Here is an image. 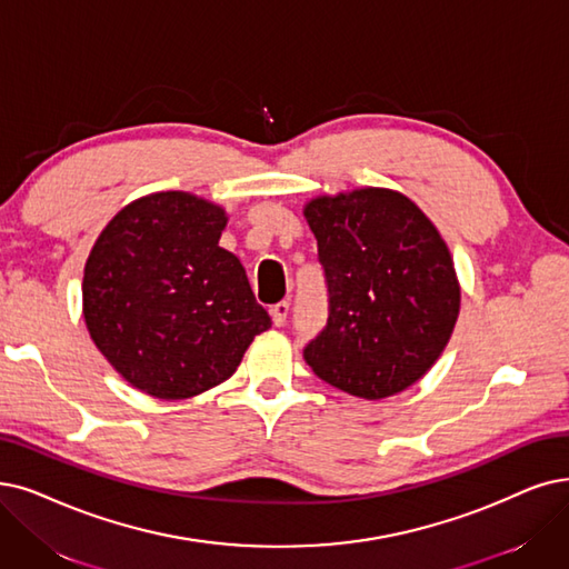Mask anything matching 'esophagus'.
Masks as SVG:
<instances>
[{
    "label": "esophagus",
    "mask_w": 569,
    "mask_h": 569,
    "mask_svg": "<svg viewBox=\"0 0 569 569\" xmlns=\"http://www.w3.org/2000/svg\"><path fill=\"white\" fill-rule=\"evenodd\" d=\"M287 315H289V301H280L270 308V317H272V325L282 327L287 322Z\"/></svg>",
    "instance_id": "1"
}]
</instances>
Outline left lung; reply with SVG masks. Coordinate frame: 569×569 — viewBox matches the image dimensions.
I'll return each instance as SVG.
<instances>
[{
    "label": "left lung",
    "instance_id": "1",
    "mask_svg": "<svg viewBox=\"0 0 569 569\" xmlns=\"http://www.w3.org/2000/svg\"><path fill=\"white\" fill-rule=\"evenodd\" d=\"M325 270L327 325L303 348L317 378L355 397L411 388L443 352L460 312L446 242L416 202L359 189L308 202Z\"/></svg>",
    "mask_w": 569,
    "mask_h": 569
}]
</instances>
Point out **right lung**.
<instances>
[{
	"instance_id": "1",
	"label": "right lung",
	"mask_w": 569,
	"mask_h": 569,
	"mask_svg": "<svg viewBox=\"0 0 569 569\" xmlns=\"http://www.w3.org/2000/svg\"><path fill=\"white\" fill-rule=\"evenodd\" d=\"M223 226V210L208 200L153 193L113 217L86 261L90 338L151 397L214 388L272 325L238 257L219 247Z\"/></svg>"
}]
</instances>
